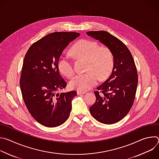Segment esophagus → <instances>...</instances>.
I'll return each mask as SVG.
<instances>
[{"label": "esophagus", "instance_id": "1", "mask_svg": "<svg viewBox=\"0 0 159 159\" xmlns=\"http://www.w3.org/2000/svg\"><path fill=\"white\" fill-rule=\"evenodd\" d=\"M85 94V93L84 92H82V91H77V94L78 95H82V94Z\"/></svg>", "mask_w": 159, "mask_h": 159}]
</instances>
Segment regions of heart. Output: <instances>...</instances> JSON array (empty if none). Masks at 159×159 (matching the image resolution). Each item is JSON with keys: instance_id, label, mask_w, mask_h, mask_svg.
<instances>
[{"instance_id": "1", "label": "heart", "mask_w": 159, "mask_h": 159, "mask_svg": "<svg viewBox=\"0 0 159 159\" xmlns=\"http://www.w3.org/2000/svg\"><path fill=\"white\" fill-rule=\"evenodd\" d=\"M71 52L76 57L85 59L86 71L76 75L70 82L72 89L86 91L97 85L98 77L101 79L107 77L114 66V56L107 47H99L94 41L87 39L79 40L72 47ZM58 68L65 77L72 78L75 74L73 63L70 57L61 55L58 60Z\"/></svg>"}]
</instances>
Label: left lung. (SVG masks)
Segmentation results:
<instances>
[{"instance_id": "8db88e82", "label": "left lung", "mask_w": 159, "mask_h": 159, "mask_svg": "<svg viewBox=\"0 0 159 159\" xmlns=\"http://www.w3.org/2000/svg\"><path fill=\"white\" fill-rule=\"evenodd\" d=\"M87 34L105 44L114 56L112 74L94 91L96 100L89 111L100 123H115L125 117L133 104L138 84L137 67L129 49L116 37L105 31H88Z\"/></svg>"}]
</instances>
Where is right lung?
Listing matches in <instances>:
<instances>
[{
  "label": "right lung",
  "instance_id": "obj_1",
  "mask_svg": "<svg viewBox=\"0 0 159 159\" xmlns=\"http://www.w3.org/2000/svg\"><path fill=\"white\" fill-rule=\"evenodd\" d=\"M80 36L76 32H55L34 43L24 58L20 88L33 118L47 127L62 125L69 118L77 92L57 94L66 87L58 60L69 43Z\"/></svg>",
  "mask_w": 159,
  "mask_h": 159
}]
</instances>
